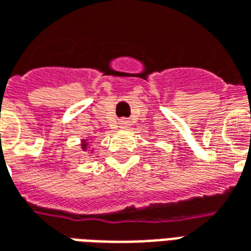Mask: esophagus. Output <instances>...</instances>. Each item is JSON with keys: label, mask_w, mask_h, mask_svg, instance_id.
<instances>
[{"label": "esophagus", "mask_w": 251, "mask_h": 251, "mask_svg": "<svg viewBox=\"0 0 251 251\" xmlns=\"http://www.w3.org/2000/svg\"><path fill=\"white\" fill-rule=\"evenodd\" d=\"M130 126V122L127 120H121L120 121V127L121 129H127Z\"/></svg>", "instance_id": "obj_1"}]
</instances>
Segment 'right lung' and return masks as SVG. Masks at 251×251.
<instances>
[{"instance_id": "1", "label": "right lung", "mask_w": 251, "mask_h": 251, "mask_svg": "<svg viewBox=\"0 0 251 251\" xmlns=\"http://www.w3.org/2000/svg\"><path fill=\"white\" fill-rule=\"evenodd\" d=\"M88 148H90V144H88L87 140H82L80 141V149H82L83 152H87ZM91 153H93V151H91Z\"/></svg>"}]
</instances>
